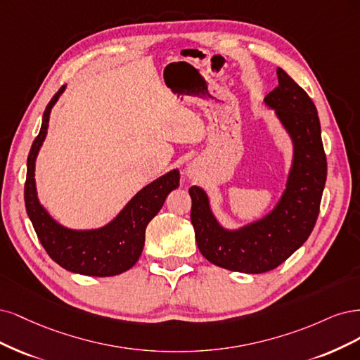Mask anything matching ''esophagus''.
Listing matches in <instances>:
<instances>
[{
    "mask_svg": "<svg viewBox=\"0 0 360 360\" xmlns=\"http://www.w3.org/2000/svg\"><path fill=\"white\" fill-rule=\"evenodd\" d=\"M194 173H195V167H194L193 165H190V166H188V175H190V176H193Z\"/></svg>",
    "mask_w": 360,
    "mask_h": 360,
    "instance_id": "esophagus-1",
    "label": "esophagus"
}]
</instances>
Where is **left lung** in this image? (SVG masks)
<instances>
[{"label":"left lung","mask_w":360,"mask_h":360,"mask_svg":"<svg viewBox=\"0 0 360 360\" xmlns=\"http://www.w3.org/2000/svg\"><path fill=\"white\" fill-rule=\"evenodd\" d=\"M278 86L266 96L295 142V161L281 202L266 218L238 231L218 226L207 197L188 190L195 242L206 260L235 272L262 274L278 268L302 245L316 226L326 184L328 163L316 104L283 68Z\"/></svg>","instance_id":"1"}]
</instances>
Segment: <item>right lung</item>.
Instances as JSON below:
<instances>
[{
  "label": "right lung",
  "instance_id": "add662e5",
  "mask_svg": "<svg viewBox=\"0 0 360 360\" xmlns=\"http://www.w3.org/2000/svg\"><path fill=\"white\" fill-rule=\"evenodd\" d=\"M63 91L64 86L58 89L46 106L40 133L30 149L24 190L27 214L43 248L61 268L89 276L120 275L133 268L141 257L145 245V229L165 205L167 194L178 188L179 172L172 170L139 191L122 212L100 230L75 231L55 223L37 200L34 163L48 130L51 109Z\"/></svg>",
  "mask_w": 360,
  "mask_h": 360
}]
</instances>
